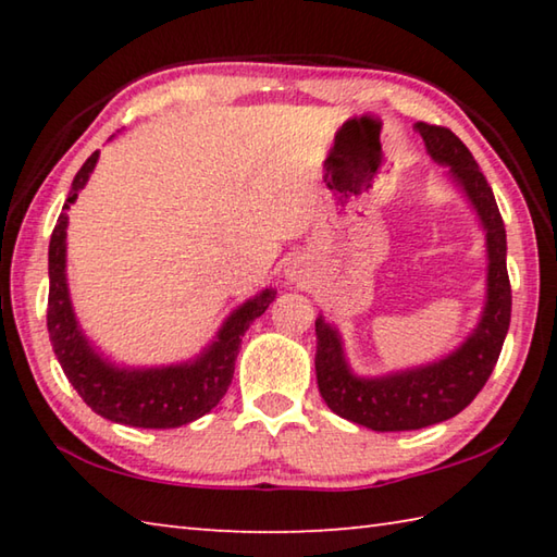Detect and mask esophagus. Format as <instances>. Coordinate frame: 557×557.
Returning a JSON list of instances; mask_svg holds the SVG:
<instances>
[{"label":"esophagus","instance_id":"obj_1","mask_svg":"<svg viewBox=\"0 0 557 557\" xmlns=\"http://www.w3.org/2000/svg\"><path fill=\"white\" fill-rule=\"evenodd\" d=\"M287 277L292 280V282H299V280H305V270H301V265L297 260H292L289 265H287Z\"/></svg>","mask_w":557,"mask_h":557}]
</instances>
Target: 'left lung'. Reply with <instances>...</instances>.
Here are the masks:
<instances>
[{"mask_svg":"<svg viewBox=\"0 0 557 557\" xmlns=\"http://www.w3.org/2000/svg\"><path fill=\"white\" fill-rule=\"evenodd\" d=\"M428 154L449 166L455 182L486 233V301L474 332L440 361L375 379H361L344 356V342L324 317H317V385L324 403L342 418L375 432H403L455 418L476 398L492 375L511 324V282L506 270V228L492 186L465 143L447 127L418 122Z\"/></svg>","mask_w":557,"mask_h":557,"instance_id":"left-lung-1","label":"left lung"}]
</instances>
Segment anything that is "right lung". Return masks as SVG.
I'll use <instances>...</instances> for the list:
<instances>
[{
    "mask_svg": "<svg viewBox=\"0 0 557 557\" xmlns=\"http://www.w3.org/2000/svg\"><path fill=\"white\" fill-rule=\"evenodd\" d=\"M100 152H92L81 172L75 174L71 194L63 203V211L55 221L49 243V326L53 354L59 358L65 379L83 400L102 418L129 428L169 430L182 428L186 422L199 420L211 412L228 391L235 371V358L240 342L250 324L265 312L275 299V289H262L248 301H243L225 319L215 334V342L203 348L194 361L157 366V369H127L115 366L90 346L86 334L75 322V312L65 280V228H69L71 203L78 199V191L88 184Z\"/></svg>",
    "mask_w": 557,
    "mask_h": 557,
    "instance_id": "add662e5",
    "label": "right lung"
}]
</instances>
